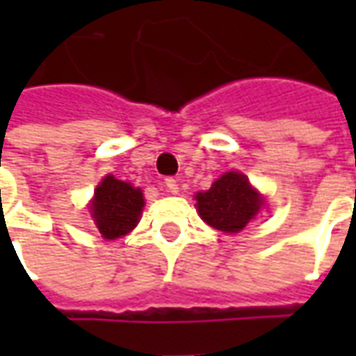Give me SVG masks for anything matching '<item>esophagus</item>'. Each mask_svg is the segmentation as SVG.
<instances>
[{
	"label": "esophagus",
	"instance_id": "34e87169",
	"mask_svg": "<svg viewBox=\"0 0 356 356\" xmlns=\"http://www.w3.org/2000/svg\"><path fill=\"white\" fill-rule=\"evenodd\" d=\"M163 185L168 188V193L171 194H177L179 193V181L175 177H168L163 181Z\"/></svg>",
	"mask_w": 356,
	"mask_h": 356
}]
</instances>
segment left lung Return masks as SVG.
<instances>
[{
    "mask_svg": "<svg viewBox=\"0 0 356 356\" xmlns=\"http://www.w3.org/2000/svg\"><path fill=\"white\" fill-rule=\"evenodd\" d=\"M261 206V196L252 188L246 175L236 171L225 173L209 191L196 194V208L202 219L225 232L242 231Z\"/></svg>",
    "mask_w": 356,
    "mask_h": 356,
    "instance_id": "8db88e82",
    "label": "left lung"
}]
</instances>
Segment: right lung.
I'll use <instances>...</instances> for the list:
<instances>
[{
	"label": "right lung",
	"instance_id": "1",
	"mask_svg": "<svg viewBox=\"0 0 356 356\" xmlns=\"http://www.w3.org/2000/svg\"><path fill=\"white\" fill-rule=\"evenodd\" d=\"M143 206L145 200L140 188L108 175L95 191L91 213L102 236L114 240L127 234L137 225Z\"/></svg>",
	"mask_w": 356,
	"mask_h": 356
}]
</instances>
